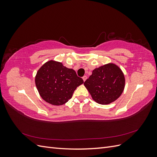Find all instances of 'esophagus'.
<instances>
[{
  "label": "esophagus",
  "instance_id": "obj_1",
  "mask_svg": "<svg viewBox=\"0 0 157 157\" xmlns=\"http://www.w3.org/2000/svg\"><path fill=\"white\" fill-rule=\"evenodd\" d=\"M82 79H83V80H84V82L85 81V80H86V79H87V77L86 76H84V77H82Z\"/></svg>",
  "mask_w": 157,
  "mask_h": 157
}]
</instances>
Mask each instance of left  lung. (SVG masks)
Returning a JSON list of instances; mask_svg holds the SVG:
<instances>
[{
  "instance_id": "obj_1",
  "label": "left lung",
  "mask_w": 157,
  "mask_h": 157,
  "mask_svg": "<svg viewBox=\"0 0 157 157\" xmlns=\"http://www.w3.org/2000/svg\"><path fill=\"white\" fill-rule=\"evenodd\" d=\"M84 84L95 101L106 105L120 97L124 88L125 79L119 67L109 63L95 69Z\"/></svg>"
}]
</instances>
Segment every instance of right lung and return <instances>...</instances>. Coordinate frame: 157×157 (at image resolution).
Returning a JSON list of instances; mask_svg holds the SVG:
<instances>
[{
    "label": "right lung",
    "mask_w": 157,
    "mask_h": 157,
    "mask_svg": "<svg viewBox=\"0 0 157 157\" xmlns=\"http://www.w3.org/2000/svg\"><path fill=\"white\" fill-rule=\"evenodd\" d=\"M83 82L73 69L54 61L42 65L35 77L36 86L42 98L54 105L67 102L76 88Z\"/></svg>",
    "instance_id": "add662e5"
}]
</instances>
